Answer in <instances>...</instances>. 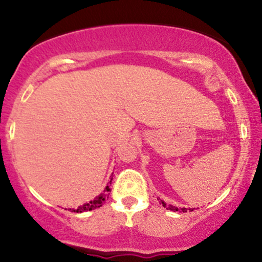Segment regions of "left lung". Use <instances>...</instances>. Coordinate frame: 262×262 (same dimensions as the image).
<instances>
[{
	"instance_id": "left-lung-1",
	"label": "left lung",
	"mask_w": 262,
	"mask_h": 262,
	"mask_svg": "<svg viewBox=\"0 0 262 262\" xmlns=\"http://www.w3.org/2000/svg\"><path fill=\"white\" fill-rule=\"evenodd\" d=\"M161 204H162V206H164V207H166L167 209L173 210V212H176V210H180V212H183V213H185V212H187V210H188L187 208H181V209H179V208H177V207H173V206H166V203H165L164 201H161ZM189 210H191V212H192V210H193V209L189 208Z\"/></svg>"
}]
</instances>
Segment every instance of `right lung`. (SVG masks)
<instances>
[{"instance_id": "1", "label": "right lung", "mask_w": 262, "mask_h": 262, "mask_svg": "<svg viewBox=\"0 0 262 262\" xmlns=\"http://www.w3.org/2000/svg\"><path fill=\"white\" fill-rule=\"evenodd\" d=\"M111 182H112V179H111L110 185H111ZM110 192H111L110 186H106V188H104V191L102 192L100 196L93 198V200L90 201L89 203L82 204V206H80L79 208H76V209H74V208L71 209L70 208L69 210H71V212H76V213H82V212H87V210H92V209H96V208H100V207L103 206L104 202H106V200L108 198V196H110Z\"/></svg>"}]
</instances>
